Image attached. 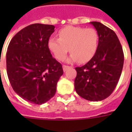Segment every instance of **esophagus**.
Listing matches in <instances>:
<instances>
[{
    "instance_id": "34e87169",
    "label": "esophagus",
    "mask_w": 132,
    "mask_h": 132,
    "mask_svg": "<svg viewBox=\"0 0 132 132\" xmlns=\"http://www.w3.org/2000/svg\"><path fill=\"white\" fill-rule=\"evenodd\" d=\"M69 68H70V66H66V65H63V71H66V70L69 69Z\"/></svg>"
}]
</instances>
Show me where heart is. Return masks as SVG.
I'll list each match as a JSON object with an SVG mask.
<instances>
[{
	"label": "heart",
	"mask_w": 132,
	"mask_h": 132,
	"mask_svg": "<svg viewBox=\"0 0 132 132\" xmlns=\"http://www.w3.org/2000/svg\"><path fill=\"white\" fill-rule=\"evenodd\" d=\"M59 37H51L47 46L58 60L63 61L69 52V61L86 63L94 56L98 46V34L93 28L67 26L59 32Z\"/></svg>",
	"instance_id": "obj_1"
}]
</instances>
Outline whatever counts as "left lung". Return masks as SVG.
<instances>
[{"label":"left lung","mask_w":132,"mask_h":132,"mask_svg":"<svg viewBox=\"0 0 132 132\" xmlns=\"http://www.w3.org/2000/svg\"><path fill=\"white\" fill-rule=\"evenodd\" d=\"M98 34V46L94 56L76 67L74 86L78 94L90 101H101L113 92L122 73L124 54L113 30L98 22H90Z\"/></svg>","instance_id":"8db88e82"}]
</instances>
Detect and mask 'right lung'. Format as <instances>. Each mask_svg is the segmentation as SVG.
<instances>
[{
	"label": "right lung",
	"instance_id": "add662e5",
	"mask_svg": "<svg viewBox=\"0 0 132 132\" xmlns=\"http://www.w3.org/2000/svg\"><path fill=\"white\" fill-rule=\"evenodd\" d=\"M54 28L50 24H30L17 33L7 47L6 67L11 86L20 97L36 105L54 97L63 73L61 64L52 57L47 46Z\"/></svg>",
	"mask_w": 132,
	"mask_h": 132
}]
</instances>
